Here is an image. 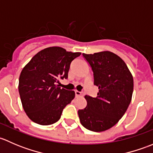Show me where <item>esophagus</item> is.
Wrapping results in <instances>:
<instances>
[{
    "mask_svg": "<svg viewBox=\"0 0 153 153\" xmlns=\"http://www.w3.org/2000/svg\"><path fill=\"white\" fill-rule=\"evenodd\" d=\"M75 96H76V97L81 96V95H83L82 92H79V91H78V90H75Z\"/></svg>",
    "mask_w": 153,
    "mask_h": 153,
    "instance_id": "34e87169",
    "label": "esophagus"
}]
</instances>
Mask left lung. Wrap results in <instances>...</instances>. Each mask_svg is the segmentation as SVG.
Listing matches in <instances>:
<instances>
[{"mask_svg": "<svg viewBox=\"0 0 153 153\" xmlns=\"http://www.w3.org/2000/svg\"><path fill=\"white\" fill-rule=\"evenodd\" d=\"M93 72L96 98L85 95L86 106L78 112L81 124L89 130L103 132L115 125L132 100L133 78L125 62L109 51L83 53Z\"/></svg>", "mask_w": 153, "mask_h": 153, "instance_id": "8db88e82", "label": "left lung"}]
</instances>
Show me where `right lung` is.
<instances>
[{
    "label": "right lung",
    "mask_w": 153,
    "mask_h": 153,
    "mask_svg": "<svg viewBox=\"0 0 153 153\" xmlns=\"http://www.w3.org/2000/svg\"><path fill=\"white\" fill-rule=\"evenodd\" d=\"M81 52H67L59 47L40 51L24 67L18 91L29 119L50 125L60 119L63 109L75 98V92L61 89L57 83L68 78L70 64Z\"/></svg>",
    "instance_id": "obj_1"
}]
</instances>
